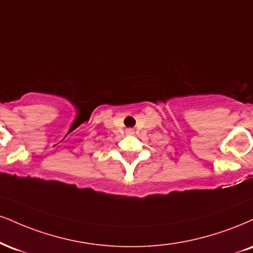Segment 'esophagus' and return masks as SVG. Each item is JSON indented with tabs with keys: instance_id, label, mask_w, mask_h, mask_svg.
Returning a JSON list of instances; mask_svg holds the SVG:
<instances>
[{
	"instance_id": "obj_1",
	"label": "esophagus",
	"mask_w": 253,
	"mask_h": 253,
	"mask_svg": "<svg viewBox=\"0 0 253 253\" xmlns=\"http://www.w3.org/2000/svg\"><path fill=\"white\" fill-rule=\"evenodd\" d=\"M126 133H127V134H133V133H134V129H133V128H127L126 129Z\"/></svg>"
}]
</instances>
